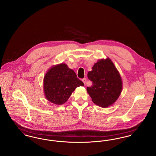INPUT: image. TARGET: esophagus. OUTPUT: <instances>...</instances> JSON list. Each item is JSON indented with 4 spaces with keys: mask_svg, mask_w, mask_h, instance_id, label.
I'll list each match as a JSON object with an SVG mask.
<instances>
[{
    "mask_svg": "<svg viewBox=\"0 0 156 156\" xmlns=\"http://www.w3.org/2000/svg\"><path fill=\"white\" fill-rule=\"evenodd\" d=\"M82 81H83V82L84 83V84L85 85V84H86V82H87V78H83V79L82 80Z\"/></svg>",
    "mask_w": 156,
    "mask_h": 156,
    "instance_id": "34e87169",
    "label": "esophagus"
}]
</instances>
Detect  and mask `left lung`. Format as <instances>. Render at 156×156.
<instances>
[{"instance_id": "8db88e82", "label": "left lung", "mask_w": 156, "mask_h": 156, "mask_svg": "<svg viewBox=\"0 0 156 156\" xmlns=\"http://www.w3.org/2000/svg\"><path fill=\"white\" fill-rule=\"evenodd\" d=\"M92 85L87 90L92 102L102 108L114 104L122 90L119 71L109 58L99 60L88 73Z\"/></svg>"}]
</instances>
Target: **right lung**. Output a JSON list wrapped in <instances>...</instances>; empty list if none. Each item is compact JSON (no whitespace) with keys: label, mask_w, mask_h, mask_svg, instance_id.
Listing matches in <instances>:
<instances>
[{"label":"right lung","mask_w":156,"mask_h":156,"mask_svg":"<svg viewBox=\"0 0 156 156\" xmlns=\"http://www.w3.org/2000/svg\"><path fill=\"white\" fill-rule=\"evenodd\" d=\"M43 83L45 98L55 105L64 104L76 87L84 86L74 71L62 63L47 71Z\"/></svg>","instance_id":"add662e5"}]
</instances>
